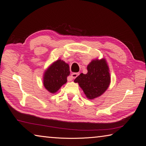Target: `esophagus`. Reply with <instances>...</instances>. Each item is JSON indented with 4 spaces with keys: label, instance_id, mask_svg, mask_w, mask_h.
<instances>
[{
    "label": "esophagus",
    "instance_id": "34e87169",
    "mask_svg": "<svg viewBox=\"0 0 146 146\" xmlns=\"http://www.w3.org/2000/svg\"><path fill=\"white\" fill-rule=\"evenodd\" d=\"M79 74H80V73L79 72H74L71 74V77L72 78H76Z\"/></svg>",
    "mask_w": 146,
    "mask_h": 146
}]
</instances>
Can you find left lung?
Returning <instances> with one entry per match:
<instances>
[{"instance_id":"obj_1","label":"left lung","mask_w":146,"mask_h":146,"mask_svg":"<svg viewBox=\"0 0 146 146\" xmlns=\"http://www.w3.org/2000/svg\"><path fill=\"white\" fill-rule=\"evenodd\" d=\"M86 74H80L75 79L87 98L93 99L101 96L110 83L109 69L105 59L92 60L87 67Z\"/></svg>"}]
</instances>
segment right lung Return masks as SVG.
<instances>
[{
    "instance_id": "obj_1",
    "label": "right lung",
    "mask_w": 146,
    "mask_h": 146,
    "mask_svg": "<svg viewBox=\"0 0 146 146\" xmlns=\"http://www.w3.org/2000/svg\"><path fill=\"white\" fill-rule=\"evenodd\" d=\"M69 74L68 64H66L63 60H57L45 72L44 76V86L47 91L54 93L66 83L67 77Z\"/></svg>"
}]
</instances>
